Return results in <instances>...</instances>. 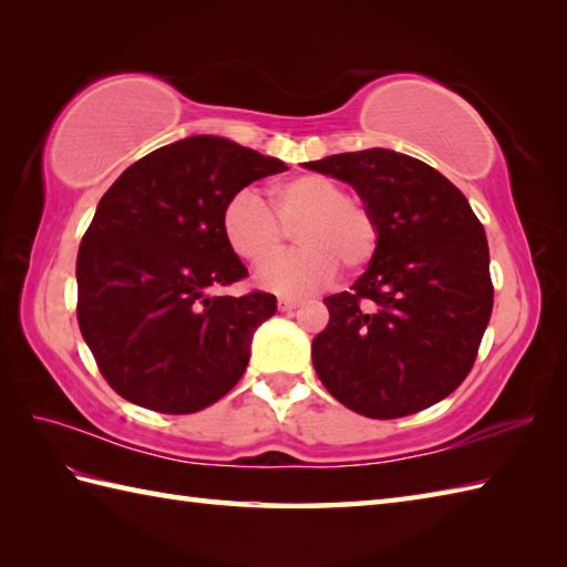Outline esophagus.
<instances>
[{
    "label": "esophagus",
    "mask_w": 567,
    "mask_h": 567,
    "mask_svg": "<svg viewBox=\"0 0 567 567\" xmlns=\"http://www.w3.org/2000/svg\"><path fill=\"white\" fill-rule=\"evenodd\" d=\"M276 306H279V310H281V312H291V310H296V308L300 306V300H296V298H286V296H281L279 300H276Z\"/></svg>",
    "instance_id": "esophagus-1"
}]
</instances>
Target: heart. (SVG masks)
I'll return each instance as SVG.
<instances>
[{
  "instance_id": "heart-1",
  "label": "heart",
  "mask_w": 567,
  "mask_h": 567,
  "mask_svg": "<svg viewBox=\"0 0 567 567\" xmlns=\"http://www.w3.org/2000/svg\"><path fill=\"white\" fill-rule=\"evenodd\" d=\"M269 200L271 208L257 192L240 188L220 213V233L233 255L247 264L265 261L255 276L264 291L306 296L332 284L337 267L357 274L375 257L381 230L373 210L349 198L347 188L327 174H298L274 184ZM293 227L299 249L275 258L285 230Z\"/></svg>"
}]
</instances>
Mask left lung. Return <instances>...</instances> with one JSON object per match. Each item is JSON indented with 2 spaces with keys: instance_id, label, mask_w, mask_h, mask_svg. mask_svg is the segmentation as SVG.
<instances>
[{
  "instance_id": "left-lung-1",
  "label": "left lung",
  "mask_w": 567,
  "mask_h": 567,
  "mask_svg": "<svg viewBox=\"0 0 567 567\" xmlns=\"http://www.w3.org/2000/svg\"><path fill=\"white\" fill-rule=\"evenodd\" d=\"M306 167L354 186L381 230L369 269L324 298L330 322L312 339L322 385L373 420L432 408L471 373L493 316L483 223L444 174L393 150Z\"/></svg>"
}]
</instances>
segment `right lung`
Segmentation results:
<instances>
[{"label": "right lung", "mask_w": 567, "mask_h": 567, "mask_svg": "<svg viewBox=\"0 0 567 567\" xmlns=\"http://www.w3.org/2000/svg\"><path fill=\"white\" fill-rule=\"evenodd\" d=\"M281 159L194 135L137 159L102 196L78 255V322L106 383L192 414L230 393L276 296H208L247 276L220 233L225 200Z\"/></svg>", "instance_id": "obj_1"}]
</instances>
